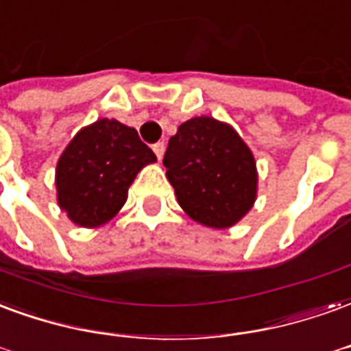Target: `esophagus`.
<instances>
[{
  "label": "esophagus",
  "mask_w": 351,
  "mask_h": 351,
  "mask_svg": "<svg viewBox=\"0 0 351 351\" xmlns=\"http://www.w3.org/2000/svg\"><path fill=\"white\" fill-rule=\"evenodd\" d=\"M153 151H155V155H157V158L160 160L162 155H165V142H157V144H153Z\"/></svg>",
  "instance_id": "esophagus-1"
}]
</instances>
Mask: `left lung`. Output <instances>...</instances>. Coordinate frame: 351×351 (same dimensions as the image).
<instances>
[{
  "instance_id": "left-lung-1",
  "label": "left lung",
  "mask_w": 351,
  "mask_h": 351,
  "mask_svg": "<svg viewBox=\"0 0 351 351\" xmlns=\"http://www.w3.org/2000/svg\"><path fill=\"white\" fill-rule=\"evenodd\" d=\"M162 165L179 206L204 226H234L254 204V157L232 127L213 117H193L179 125Z\"/></svg>"
}]
</instances>
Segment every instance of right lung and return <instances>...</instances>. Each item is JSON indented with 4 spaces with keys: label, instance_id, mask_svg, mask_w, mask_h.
I'll return each mask as SVG.
<instances>
[{
    "label": "right lung",
    "instance_id": "right-lung-1",
    "mask_svg": "<svg viewBox=\"0 0 351 351\" xmlns=\"http://www.w3.org/2000/svg\"><path fill=\"white\" fill-rule=\"evenodd\" d=\"M155 160L132 127L116 119L95 121L73 138L58 162L61 209L80 226H101L121 209L136 173Z\"/></svg>",
    "mask_w": 351,
    "mask_h": 351
}]
</instances>
